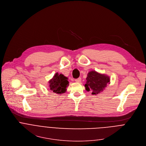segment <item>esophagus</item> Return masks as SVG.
<instances>
[{"mask_svg":"<svg viewBox=\"0 0 146 146\" xmlns=\"http://www.w3.org/2000/svg\"><path fill=\"white\" fill-rule=\"evenodd\" d=\"M81 81V77H79V78H78L75 79V81L77 82H80Z\"/></svg>","mask_w":146,"mask_h":146,"instance_id":"34e87169","label":"esophagus"}]
</instances>
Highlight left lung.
I'll return each instance as SVG.
<instances>
[{"label":"left lung","instance_id":"8db88e82","mask_svg":"<svg viewBox=\"0 0 146 146\" xmlns=\"http://www.w3.org/2000/svg\"><path fill=\"white\" fill-rule=\"evenodd\" d=\"M85 84V89L91 91L92 94H99L102 92L110 81V77L104 74L91 71L88 73Z\"/></svg>","mask_w":146,"mask_h":146}]
</instances>
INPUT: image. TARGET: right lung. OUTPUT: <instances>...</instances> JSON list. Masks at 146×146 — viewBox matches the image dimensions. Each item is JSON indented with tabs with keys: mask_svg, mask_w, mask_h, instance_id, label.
<instances>
[{
	"mask_svg": "<svg viewBox=\"0 0 146 146\" xmlns=\"http://www.w3.org/2000/svg\"><path fill=\"white\" fill-rule=\"evenodd\" d=\"M68 78L62 74L56 73L53 78L49 81L50 89L56 93H63L66 92L68 86Z\"/></svg>",
	"mask_w": 146,
	"mask_h": 146,
	"instance_id": "obj_1",
	"label": "right lung"
}]
</instances>
